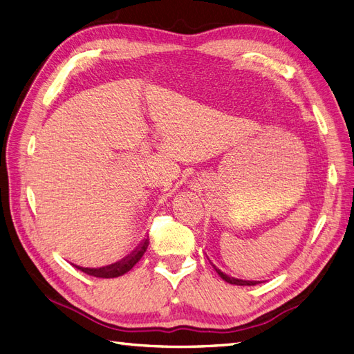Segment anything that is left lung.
Returning a JSON list of instances; mask_svg holds the SVG:
<instances>
[{"instance_id":"obj_1","label":"left lung","mask_w":354,"mask_h":354,"mask_svg":"<svg viewBox=\"0 0 354 354\" xmlns=\"http://www.w3.org/2000/svg\"><path fill=\"white\" fill-rule=\"evenodd\" d=\"M214 266V265H213ZM214 270H216V272L222 277V279L226 281V283H229V284H236V286H254V284H257V283H261V281H245V280H238V279H234V277H229V275H226L225 272H222L221 270H217L216 266H214Z\"/></svg>"}]
</instances>
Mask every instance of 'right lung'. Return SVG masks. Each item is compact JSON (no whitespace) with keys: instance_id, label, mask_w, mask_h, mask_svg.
<instances>
[{"instance_id":"1","label":"right lung","mask_w":354,"mask_h":354,"mask_svg":"<svg viewBox=\"0 0 354 354\" xmlns=\"http://www.w3.org/2000/svg\"><path fill=\"white\" fill-rule=\"evenodd\" d=\"M147 247H149V238H146V240L137 247V250H133L129 256L125 257V259H122L120 262H116L109 266H102V268H83V266H77V265L74 266L77 270L83 271L84 274L98 277V279H114V277L123 275L129 270H132V266L136 265L141 259L142 254L146 253Z\"/></svg>"}]
</instances>
